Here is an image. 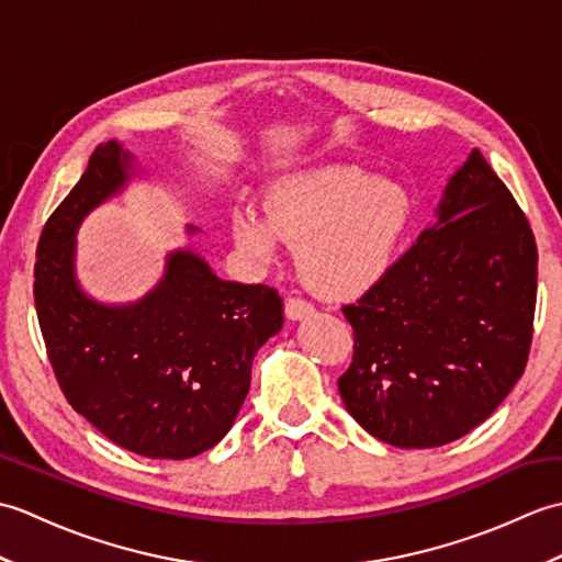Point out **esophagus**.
I'll list each match as a JSON object with an SVG mask.
<instances>
[{"label": "esophagus", "mask_w": 562, "mask_h": 562, "mask_svg": "<svg viewBox=\"0 0 562 562\" xmlns=\"http://www.w3.org/2000/svg\"><path fill=\"white\" fill-rule=\"evenodd\" d=\"M284 314H288L290 321H302V318L314 316V306L294 296V300H288V304H284Z\"/></svg>", "instance_id": "obj_1"}]
</instances>
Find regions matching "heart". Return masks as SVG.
I'll list each match as a JSON object with an SVG mask.
<instances>
[{
	"mask_svg": "<svg viewBox=\"0 0 562 562\" xmlns=\"http://www.w3.org/2000/svg\"><path fill=\"white\" fill-rule=\"evenodd\" d=\"M408 186L357 166H314L280 178L268 212L236 207L232 236L258 262L278 258L282 241L300 244V268L318 292L350 300L384 278L413 224Z\"/></svg>",
	"mask_w": 562,
	"mask_h": 562,
	"instance_id": "heart-1",
	"label": "heart"
}]
</instances>
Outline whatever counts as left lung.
Returning <instances> with one entry per match:
<instances>
[{
	"instance_id": "8db88e82",
	"label": "left lung",
	"mask_w": 562,
	"mask_h": 562,
	"mask_svg": "<svg viewBox=\"0 0 562 562\" xmlns=\"http://www.w3.org/2000/svg\"><path fill=\"white\" fill-rule=\"evenodd\" d=\"M536 241L479 149L449 176L435 222L360 302L342 306L355 355L338 379L369 435L432 449L469 435L527 367Z\"/></svg>"
}]
</instances>
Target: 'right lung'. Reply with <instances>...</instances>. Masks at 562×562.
Segmentation results:
<instances>
[{
    "instance_id": "1",
    "label": "right lung",
    "mask_w": 562,
    "mask_h": 562,
    "mask_svg": "<svg viewBox=\"0 0 562 562\" xmlns=\"http://www.w3.org/2000/svg\"><path fill=\"white\" fill-rule=\"evenodd\" d=\"M142 178L147 181L145 164L123 142L109 139L91 154L41 234L35 312L71 408L139 457L190 459L232 429L254 357L282 328V300L266 284L217 278L198 254L193 224L139 300L109 304L83 290L81 222Z\"/></svg>"
}]
</instances>
